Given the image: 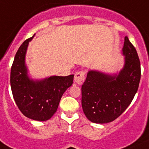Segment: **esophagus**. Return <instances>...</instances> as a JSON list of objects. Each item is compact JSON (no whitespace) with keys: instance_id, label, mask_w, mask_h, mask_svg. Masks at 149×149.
Segmentation results:
<instances>
[{"instance_id":"obj_1","label":"esophagus","mask_w":149,"mask_h":149,"mask_svg":"<svg viewBox=\"0 0 149 149\" xmlns=\"http://www.w3.org/2000/svg\"><path fill=\"white\" fill-rule=\"evenodd\" d=\"M84 80H85V71L81 70L76 72L75 75H74V82L77 83V84L81 85L82 83H83Z\"/></svg>"}]
</instances>
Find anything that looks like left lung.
Returning a JSON list of instances; mask_svg holds the SVG:
<instances>
[{
  "label": "left lung",
  "mask_w": 149,
  "mask_h": 149,
  "mask_svg": "<svg viewBox=\"0 0 149 149\" xmlns=\"http://www.w3.org/2000/svg\"><path fill=\"white\" fill-rule=\"evenodd\" d=\"M125 65L118 75L90 71L82 86V107L89 121L111 122L119 117L132 101L138 89L141 71L135 47L124 39Z\"/></svg>",
  "instance_id": "obj_1"
}]
</instances>
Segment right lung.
<instances>
[{"label":"right lung","mask_w":149,"mask_h":149,"mask_svg":"<svg viewBox=\"0 0 149 149\" xmlns=\"http://www.w3.org/2000/svg\"><path fill=\"white\" fill-rule=\"evenodd\" d=\"M33 36L22 44L15 55L10 83L14 100L22 114L31 119L45 121L56 112L62 95L73 83L74 74L53 76L41 81L30 80L27 76L25 56L28 42Z\"/></svg>","instance_id":"right-lung-1"}]
</instances>
